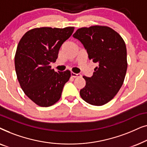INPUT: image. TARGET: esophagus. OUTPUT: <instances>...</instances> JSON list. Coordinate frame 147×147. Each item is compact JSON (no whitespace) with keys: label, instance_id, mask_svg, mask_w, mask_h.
Masks as SVG:
<instances>
[{"label":"esophagus","instance_id":"34e87169","mask_svg":"<svg viewBox=\"0 0 147 147\" xmlns=\"http://www.w3.org/2000/svg\"><path fill=\"white\" fill-rule=\"evenodd\" d=\"M71 76L74 78H77V77H80V76H81V75H80V74H76L73 71L71 72Z\"/></svg>","mask_w":147,"mask_h":147}]
</instances>
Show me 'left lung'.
I'll use <instances>...</instances> for the list:
<instances>
[{"mask_svg": "<svg viewBox=\"0 0 147 147\" xmlns=\"http://www.w3.org/2000/svg\"><path fill=\"white\" fill-rule=\"evenodd\" d=\"M73 36L83 44L89 59L98 65L91 78L83 76L86 86L80 90V96L92 105H104L113 99L124 83L128 66L125 42L107 26L80 28Z\"/></svg>", "mask_w": 147, "mask_h": 147, "instance_id": "1", "label": "left lung"}]
</instances>
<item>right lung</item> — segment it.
<instances>
[{"label":"right lung","mask_w":147,"mask_h":147,"mask_svg":"<svg viewBox=\"0 0 147 147\" xmlns=\"http://www.w3.org/2000/svg\"><path fill=\"white\" fill-rule=\"evenodd\" d=\"M74 31V27L35 28L19 42L15 55L18 81L24 93L38 106L48 107L58 102L71 77L69 70L56 72L49 63L56 61L61 45Z\"/></svg>","instance_id":"1"}]
</instances>
